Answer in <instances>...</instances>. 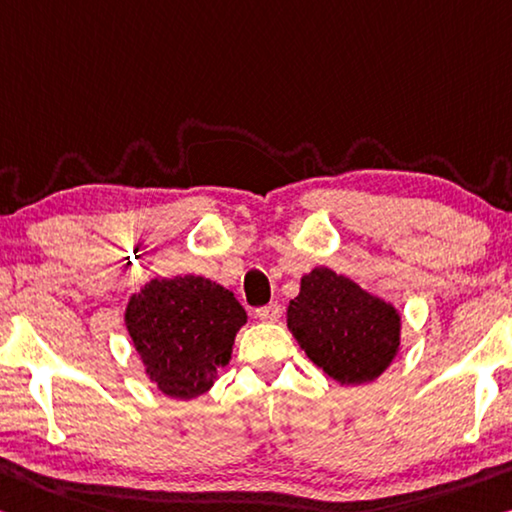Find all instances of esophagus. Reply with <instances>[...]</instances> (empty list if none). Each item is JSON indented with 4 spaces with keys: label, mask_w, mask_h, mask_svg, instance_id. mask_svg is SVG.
Wrapping results in <instances>:
<instances>
[{
    "label": "esophagus",
    "mask_w": 512,
    "mask_h": 512,
    "mask_svg": "<svg viewBox=\"0 0 512 512\" xmlns=\"http://www.w3.org/2000/svg\"><path fill=\"white\" fill-rule=\"evenodd\" d=\"M257 314V319L259 321H266V323H275L280 319V314H282V310H280V305L278 303H269V305H264V307H259V310L255 312Z\"/></svg>",
    "instance_id": "obj_1"
}]
</instances>
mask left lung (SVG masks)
Returning <instances> with one entry per match:
<instances>
[{
  "label": "left lung",
  "mask_w": 512,
  "mask_h": 512,
  "mask_svg": "<svg viewBox=\"0 0 512 512\" xmlns=\"http://www.w3.org/2000/svg\"><path fill=\"white\" fill-rule=\"evenodd\" d=\"M287 328L307 358L342 385L376 380L401 346L399 310L328 266L300 278Z\"/></svg>",
  "instance_id": "obj_1"
}]
</instances>
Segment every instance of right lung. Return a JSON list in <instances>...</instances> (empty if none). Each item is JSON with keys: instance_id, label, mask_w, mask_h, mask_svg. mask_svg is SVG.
Masks as SVG:
<instances>
[{"instance_id": "add662e5", "label": "right lung", "mask_w": 512, "mask_h": 512, "mask_svg": "<svg viewBox=\"0 0 512 512\" xmlns=\"http://www.w3.org/2000/svg\"><path fill=\"white\" fill-rule=\"evenodd\" d=\"M246 310L230 289L202 278H154L132 294L125 326L145 373L170 399H196L230 362Z\"/></svg>"}]
</instances>
